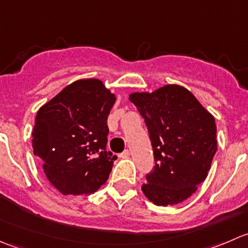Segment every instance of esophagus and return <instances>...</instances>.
<instances>
[{"mask_svg": "<svg viewBox=\"0 0 248 248\" xmlns=\"http://www.w3.org/2000/svg\"><path fill=\"white\" fill-rule=\"evenodd\" d=\"M129 155H131V151H129V150L127 149V150H124V152H122V154H121V156H122V157H128Z\"/></svg>", "mask_w": 248, "mask_h": 248, "instance_id": "obj_1", "label": "esophagus"}]
</instances>
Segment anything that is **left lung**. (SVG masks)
Wrapping results in <instances>:
<instances>
[{"mask_svg":"<svg viewBox=\"0 0 248 248\" xmlns=\"http://www.w3.org/2000/svg\"><path fill=\"white\" fill-rule=\"evenodd\" d=\"M129 101L144 117L154 150L142 192L158 206L186 201L206 179L217 151L214 116L179 85L132 93Z\"/></svg>","mask_w":248,"mask_h":248,"instance_id":"obj_1","label":"left lung"}]
</instances>
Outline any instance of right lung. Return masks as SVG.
Segmentation results:
<instances>
[{
    "mask_svg": "<svg viewBox=\"0 0 248 248\" xmlns=\"http://www.w3.org/2000/svg\"><path fill=\"white\" fill-rule=\"evenodd\" d=\"M115 99L101 80H78L37 112L33 152L50 185L64 196H87L108 180L117 158L107 151Z\"/></svg>",
    "mask_w": 248,
    "mask_h": 248,
    "instance_id": "add662e5",
    "label": "right lung"
}]
</instances>
